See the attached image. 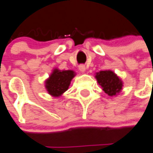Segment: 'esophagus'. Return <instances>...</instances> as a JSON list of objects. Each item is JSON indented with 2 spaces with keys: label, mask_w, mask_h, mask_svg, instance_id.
<instances>
[{
  "label": "esophagus",
  "mask_w": 153,
  "mask_h": 153,
  "mask_svg": "<svg viewBox=\"0 0 153 153\" xmlns=\"http://www.w3.org/2000/svg\"><path fill=\"white\" fill-rule=\"evenodd\" d=\"M79 70L81 73H85V71H86V67L84 65H79Z\"/></svg>",
  "instance_id": "34e87169"
}]
</instances>
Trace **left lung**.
Wrapping results in <instances>:
<instances>
[{"label": "left lung", "instance_id": "left-lung-1", "mask_svg": "<svg viewBox=\"0 0 153 153\" xmlns=\"http://www.w3.org/2000/svg\"><path fill=\"white\" fill-rule=\"evenodd\" d=\"M95 79L105 94L116 97L121 93L124 83L122 79L111 70L100 71L95 73Z\"/></svg>", "mask_w": 153, "mask_h": 153}]
</instances>
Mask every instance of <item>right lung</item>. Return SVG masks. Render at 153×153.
Returning <instances> with one entry per match:
<instances>
[{
  "label": "right lung",
  "mask_w": 153,
  "mask_h": 153,
  "mask_svg": "<svg viewBox=\"0 0 153 153\" xmlns=\"http://www.w3.org/2000/svg\"><path fill=\"white\" fill-rule=\"evenodd\" d=\"M76 75L72 70H59L55 67L48 79L44 81V86L49 95L59 98L68 90L71 80Z\"/></svg>",
  "instance_id": "add662e5"
}]
</instances>
